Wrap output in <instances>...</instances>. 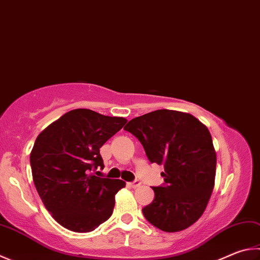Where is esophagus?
<instances>
[{"label": "esophagus", "mask_w": 260, "mask_h": 260, "mask_svg": "<svg viewBox=\"0 0 260 260\" xmlns=\"http://www.w3.org/2000/svg\"><path fill=\"white\" fill-rule=\"evenodd\" d=\"M129 185H131L132 187H138V186L141 185V182L139 181V179H135V181L129 183Z\"/></svg>", "instance_id": "1"}]
</instances>
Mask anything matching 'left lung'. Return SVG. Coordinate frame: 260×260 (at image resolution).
<instances>
[{
	"instance_id": "obj_1",
	"label": "left lung",
	"mask_w": 260,
	"mask_h": 260,
	"mask_svg": "<svg viewBox=\"0 0 260 260\" xmlns=\"http://www.w3.org/2000/svg\"><path fill=\"white\" fill-rule=\"evenodd\" d=\"M143 145L150 162L162 165L165 183L142 209L145 219L165 232L187 229L204 214L216 175V152L207 127L190 114L155 110L124 127Z\"/></svg>"
}]
</instances>
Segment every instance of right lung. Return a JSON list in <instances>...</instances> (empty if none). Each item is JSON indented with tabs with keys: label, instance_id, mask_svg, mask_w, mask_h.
I'll use <instances>...</instances> for the list:
<instances>
[{
	"label": "right lung",
	"instance_id": "right-lung-1",
	"mask_svg": "<svg viewBox=\"0 0 260 260\" xmlns=\"http://www.w3.org/2000/svg\"><path fill=\"white\" fill-rule=\"evenodd\" d=\"M126 121L75 109L37 136L30 153L32 179L45 208L61 226L86 233L112 215L115 196L125 182L93 172L105 168L100 148Z\"/></svg>",
	"mask_w": 260,
	"mask_h": 260
}]
</instances>
